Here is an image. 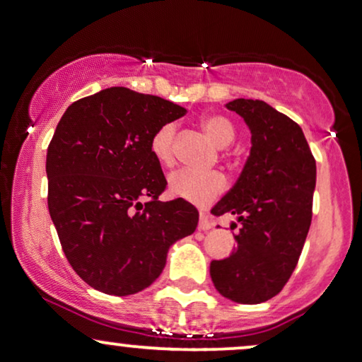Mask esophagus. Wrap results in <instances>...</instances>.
I'll return each mask as SVG.
<instances>
[{"label": "esophagus", "mask_w": 362, "mask_h": 362, "mask_svg": "<svg viewBox=\"0 0 362 362\" xmlns=\"http://www.w3.org/2000/svg\"><path fill=\"white\" fill-rule=\"evenodd\" d=\"M213 226V223L209 221V218L206 216V215H203L202 213V216H199V223H198V228L202 230V231H206V230H209Z\"/></svg>", "instance_id": "1"}]
</instances>
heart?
Returning <instances> with one entry per match:
<instances>
[{
	"instance_id": "b5f03b06",
	"label": "heart",
	"mask_w": 362,
	"mask_h": 362,
	"mask_svg": "<svg viewBox=\"0 0 362 362\" xmlns=\"http://www.w3.org/2000/svg\"><path fill=\"white\" fill-rule=\"evenodd\" d=\"M204 132L211 137L216 146L225 147L235 139V127L225 115L208 114L202 119ZM174 136H176V126L174 124H164L151 137V151L154 158L164 166H169L174 158ZM169 193L174 198L185 199V202L204 206L213 199H216L226 188L225 177L220 173H199L193 169H180L173 173L168 181Z\"/></svg>"
}]
</instances>
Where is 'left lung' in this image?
<instances>
[{"instance_id": "left-lung-1", "label": "left lung", "mask_w": 362, "mask_h": 362, "mask_svg": "<svg viewBox=\"0 0 362 362\" xmlns=\"http://www.w3.org/2000/svg\"><path fill=\"white\" fill-rule=\"evenodd\" d=\"M226 109L245 120L252 147L235 186L211 209L235 215L242 228L231 255L209 263V275L223 297L252 305L275 297L296 270L317 169L300 126L287 115L252 99H235Z\"/></svg>"}]
</instances>
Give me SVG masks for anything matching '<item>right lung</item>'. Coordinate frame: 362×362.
I'll return each mask as SVG.
<instances>
[{"label":"right lung","mask_w":362,"mask_h":362,"mask_svg":"<svg viewBox=\"0 0 362 362\" xmlns=\"http://www.w3.org/2000/svg\"><path fill=\"white\" fill-rule=\"evenodd\" d=\"M185 107L126 87L74 102L47 151L48 209L66 260L109 296L149 287L168 252L198 226L185 199L159 202L166 177L151 137ZM142 197H149L147 204Z\"/></svg>","instance_id":"add662e5"}]
</instances>
